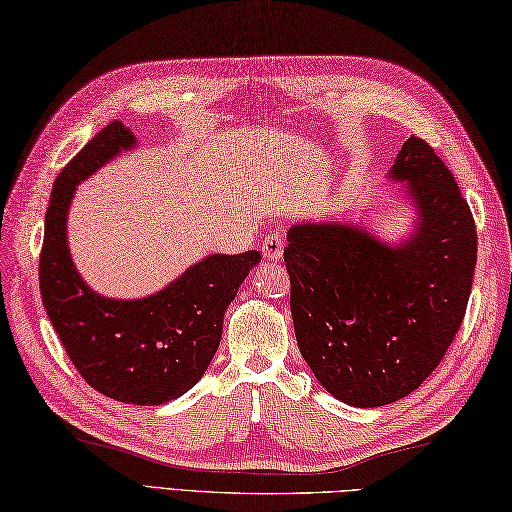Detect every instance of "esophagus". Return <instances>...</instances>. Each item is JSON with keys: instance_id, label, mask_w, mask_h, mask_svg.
<instances>
[{"instance_id": "1", "label": "esophagus", "mask_w": 512, "mask_h": 512, "mask_svg": "<svg viewBox=\"0 0 512 512\" xmlns=\"http://www.w3.org/2000/svg\"><path fill=\"white\" fill-rule=\"evenodd\" d=\"M285 240L281 234H267L263 240V256L265 260H278L283 256Z\"/></svg>"}]
</instances>
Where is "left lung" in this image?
<instances>
[{
	"label": "left lung",
	"instance_id": "obj_1",
	"mask_svg": "<svg viewBox=\"0 0 512 512\" xmlns=\"http://www.w3.org/2000/svg\"><path fill=\"white\" fill-rule=\"evenodd\" d=\"M388 178L412 207L406 236L307 220L289 227L283 254L298 350L354 408L388 406L428 379L464 321L477 265L470 207L428 142H403Z\"/></svg>",
	"mask_w": 512,
	"mask_h": 512
}]
</instances>
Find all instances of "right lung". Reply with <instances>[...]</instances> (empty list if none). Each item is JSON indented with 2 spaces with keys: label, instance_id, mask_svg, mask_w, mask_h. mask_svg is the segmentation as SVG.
Instances as JSON below:
<instances>
[{
  "label": "right lung",
  "instance_id": "right-lung-1",
  "mask_svg": "<svg viewBox=\"0 0 512 512\" xmlns=\"http://www.w3.org/2000/svg\"><path fill=\"white\" fill-rule=\"evenodd\" d=\"M136 136L111 122L55 178L44 220L40 292L48 321L82 379L133 406H162L202 379L223 336V318L258 252L211 254L144 298H109L86 285L66 236L75 189L106 162L136 149Z\"/></svg>",
  "mask_w": 512,
  "mask_h": 512
}]
</instances>
